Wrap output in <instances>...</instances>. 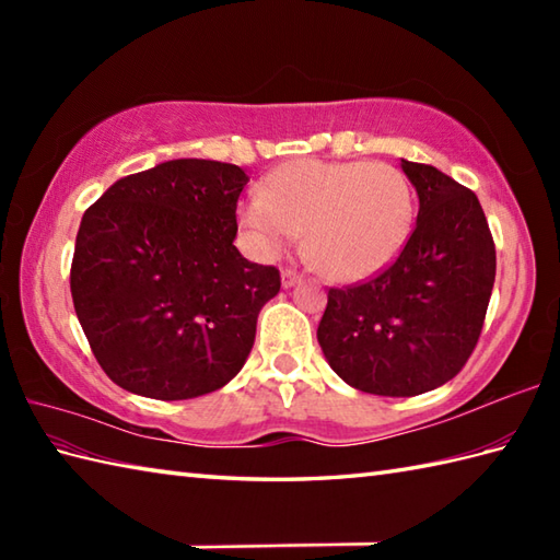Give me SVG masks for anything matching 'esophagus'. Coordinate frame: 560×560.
Returning <instances> with one entry per match:
<instances>
[{
	"mask_svg": "<svg viewBox=\"0 0 560 560\" xmlns=\"http://www.w3.org/2000/svg\"><path fill=\"white\" fill-rule=\"evenodd\" d=\"M299 281H301V273L299 271H293V269H283L281 271V287L283 289H293Z\"/></svg>",
	"mask_w": 560,
	"mask_h": 560,
	"instance_id": "obj_1",
	"label": "esophagus"
}]
</instances>
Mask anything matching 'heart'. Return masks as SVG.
<instances>
[{"label": "heart", "mask_w": 560, "mask_h": 560, "mask_svg": "<svg viewBox=\"0 0 560 560\" xmlns=\"http://www.w3.org/2000/svg\"><path fill=\"white\" fill-rule=\"evenodd\" d=\"M416 217L409 177L385 163L303 159L267 175L237 221L261 257H277L303 231V255L331 281L375 277L407 245Z\"/></svg>", "instance_id": "b5f03b06"}]
</instances>
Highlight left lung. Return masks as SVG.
I'll list each match as a JSON object with an SVG mask.
<instances>
[{
    "mask_svg": "<svg viewBox=\"0 0 560 560\" xmlns=\"http://www.w3.org/2000/svg\"><path fill=\"white\" fill-rule=\"evenodd\" d=\"M419 195L416 229L395 265L329 289L317 341L343 383L413 397L455 377L477 347L495 281V245L477 195L425 163L401 159Z\"/></svg>",
    "mask_w": 560,
    "mask_h": 560,
    "instance_id": "left-lung-1",
    "label": "left lung"
}]
</instances>
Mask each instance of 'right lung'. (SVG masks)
Wrapping results in <instances>:
<instances>
[{
  "label": "right lung",
  "instance_id": "add662e5",
  "mask_svg": "<svg viewBox=\"0 0 560 560\" xmlns=\"http://www.w3.org/2000/svg\"><path fill=\"white\" fill-rule=\"evenodd\" d=\"M249 177L233 163L173 159L120 177L83 213L71 299L115 385L192 399L241 373L279 269L233 245Z\"/></svg>",
  "mask_w": 560,
  "mask_h": 560
}]
</instances>
